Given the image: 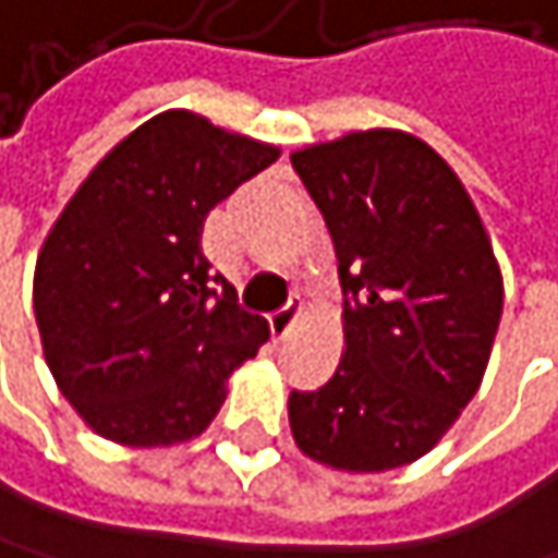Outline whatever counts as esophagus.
I'll return each instance as SVG.
<instances>
[{
	"label": "esophagus",
	"instance_id": "obj_1",
	"mask_svg": "<svg viewBox=\"0 0 558 558\" xmlns=\"http://www.w3.org/2000/svg\"><path fill=\"white\" fill-rule=\"evenodd\" d=\"M304 317V304L301 301H294V304H288L284 311H277L267 324H270V337L277 340V343H284L291 333H294V327H298V320Z\"/></svg>",
	"mask_w": 558,
	"mask_h": 558
}]
</instances>
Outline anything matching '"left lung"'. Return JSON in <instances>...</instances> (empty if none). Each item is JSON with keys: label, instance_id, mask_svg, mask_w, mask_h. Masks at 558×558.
Segmentation results:
<instances>
[{"label": "left lung", "instance_id": "1", "mask_svg": "<svg viewBox=\"0 0 558 558\" xmlns=\"http://www.w3.org/2000/svg\"><path fill=\"white\" fill-rule=\"evenodd\" d=\"M330 228L343 360L291 392L298 448L379 474L428 454L477 396L504 314V277L458 172L405 130H353L291 153Z\"/></svg>", "mask_w": 558, "mask_h": 558}]
</instances>
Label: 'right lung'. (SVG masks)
<instances>
[{
  "mask_svg": "<svg viewBox=\"0 0 558 558\" xmlns=\"http://www.w3.org/2000/svg\"><path fill=\"white\" fill-rule=\"evenodd\" d=\"M281 149L162 110L77 185L35 264L45 363L90 432L126 448L198 438L270 337L202 254L205 215Z\"/></svg>",
  "mask_w": 558,
  "mask_h": 558,
  "instance_id": "1",
  "label": "right lung"
}]
</instances>
